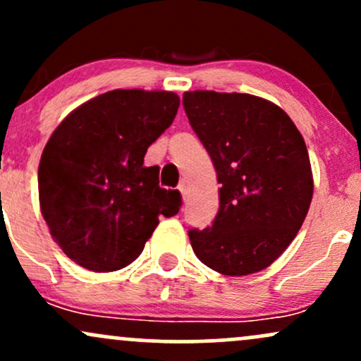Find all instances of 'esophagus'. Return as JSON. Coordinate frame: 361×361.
I'll return each mask as SVG.
<instances>
[{
	"instance_id": "esophagus-1",
	"label": "esophagus",
	"mask_w": 361,
	"mask_h": 361,
	"mask_svg": "<svg viewBox=\"0 0 361 361\" xmlns=\"http://www.w3.org/2000/svg\"><path fill=\"white\" fill-rule=\"evenodd\" d=\"M178 190H180V193H181V197H186V183L185 181H181L180 183V186H178Z\"/></svg>"
}]
</instances>
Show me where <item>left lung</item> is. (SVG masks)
<instances>
[{
	"mask_svg": "<svg viewBox=\"0 0 361 361\" xmlns=\"http://www.w3.org/2000/svg\"><path fill=\"white\" fill-rule=\"evenodd\" d=\"M183 106L221 183L212 226L188 233L195 255L222 275L264 270L309 212L314 181L304 137L280 106L252 94L186 91Z\"/></svg>",
	"mask_w": 361,
	"mask_h": 361,
	"instance_id": "left-lung-1",
	"label": "left lung"
}]
</instances>
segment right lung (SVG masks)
I'll list each match as a JSON object with an SVG mask.
<instances>
[{
  "label": "right lung",
  "instance_id": "1",
  "mask_svg": "<svg viewBox=\"0 0 361 361\" xmlns=\"http://www.w3.org/2000/svg\"><path fill=\"white\" fill-rule=\"evenodd\" d=\"M171 91L114 90L82 103L45 144L39 164L40 210L54 241L91 271L137 259L159 224L178 214L181 195L144 166L147 147L171 126Z\"/></svg>",
  "mask_w": 361,
  "mask_h": 361
}]
</instances>
